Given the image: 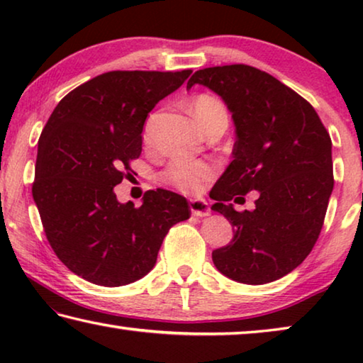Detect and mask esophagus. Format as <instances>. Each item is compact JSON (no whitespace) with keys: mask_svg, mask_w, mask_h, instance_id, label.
<instances>
[{"mask_svg":"<svg viewBox=\"0 0 363 363\" xmlns=\"http://www.w3.org/2000/svg\"><path fill=\"white\" fill-rule=\"evenodd\" d=\"M189 206H190V213L196 218L210 216V206H208V201L205 199H190Z\"/></svg>","mask_w":363,"mask_h":363,"instance_id":"esophagus-1","label":"esophagus"}]
</instances>
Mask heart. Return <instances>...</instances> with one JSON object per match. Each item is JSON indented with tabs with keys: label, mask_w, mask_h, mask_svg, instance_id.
I'll return each instance as SVG.
<instances>
[{
	"label": "heart",
	"mask_w": 363,
	"mask_h": 363,
	"mask_svg": "<svg viewBox=\"0 0 363 363\" xmlns=\"http://www.w3.org/2000/svg\"><path fill=\"white\" fill-rule=\"evenodd\" d=\"M190 112H192L194 118L199 123L201 130L216 118L219 115H225L224 106L220 104L216 97L210 94H200L194 97L190 102ZM153 123H155V115L149 116L145 121L143 136L147 144L152 140L153 133ZM214 174V167L211 163L203 162V160H189V158H179L169 164V168L164 171L163 179L171 186H176L182 190H200L205 184L211 179Z\"/></svg>",
	"instance_id": "heart-1"
}]
</instances>
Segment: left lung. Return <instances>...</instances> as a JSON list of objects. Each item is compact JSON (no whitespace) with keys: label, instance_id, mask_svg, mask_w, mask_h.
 <instances>
[{"label":"left lung","instance_id":"left-lung-1","mask_svg":"<svg viewBox=\"0 0 363 363\" xmlns=\"http://www.w3.org/2000/svg\"><path fill=\"white\" fill-rule=\"evenodd\" d=\"M218 94L235 126L233 160L213 187L211 206L232 224L233 238L213 251L220 274L247 285L279 280L303 262L322 230L333 192L331 139L309 102L277 78L237 64L195 72ZM257 189L251 212L227 204Z\"/></svg>","mask_w":363,"mask_h":363}]
</instances>
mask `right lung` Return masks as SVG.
<instances>
[{"label": "right lung", "mask_w": 363, "mask_h": 363, "mask_svg": "<svg viewBox=\"0 0 363 363\" xmlns=\"http://www.w3.org/2000/svg\"><path fill=\"white\" fill-rule=\"evenodd\" d=\"M190 73H104L67 94L41 133L33 200L54 253L91 284L143 279L168 230L190 216L171 190H149L139 208L120 203L113 190L143 152L147 115Z\"/></svg>", "instance_id": "add662e5"}]
</instances>
